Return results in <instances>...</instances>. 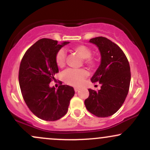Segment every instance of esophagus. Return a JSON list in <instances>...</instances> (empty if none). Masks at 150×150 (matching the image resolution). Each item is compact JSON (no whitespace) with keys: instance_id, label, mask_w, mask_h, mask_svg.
Masks as SVG:
<instances>
[{"instance_id":"1","label":"esophagus","mask_w":150,"mask_h":150,"mask_svg":"<svg viewBox=\"0 0 150 150\" xmlns=\"http://www.w3.org/2000/svg\"><path fill=\"white\" fill-rule=\"evenodd\" d=\"M74 89H75V92H79V91H80V89L77 88V87H75V88Z\"/></svg>"}]
</instances>
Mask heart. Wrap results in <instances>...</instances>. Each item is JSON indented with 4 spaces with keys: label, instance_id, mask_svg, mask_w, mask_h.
Here are the masks:
<instances>
[{
    "label": "heart",
    "instance_id": "1",
    "mask_svg": "<svg viewBox=\"0 0 150 150\" xmlns=\"http://www.w3.org/2000/svg\"><path fill=\"white\" fill-rule=\"evenodd\" d=\"M73 50L77 53L81 58L85 59V63L93 66L95 61L91 57L92 51L88 46L85 45H77L74 46ZM66 53L63 49L58 51L56 55V63L59 68H62L65 65ZM88 75V72L85 69H68L65 70L63 73V78L65 82L68 85L79 87L82 84L85 79Z\"/></svg>",
    "mask_w": 150,
    "mask_h": 150
}]
</instances>
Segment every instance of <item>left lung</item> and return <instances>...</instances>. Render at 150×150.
Segmentation results:
<instances>
[{
	"label": "left lung",
	"instance_id": "obj_1",
	"mask_svg": "<svg viewBox=\"0 0 150 150\" xmlns=\"http://www.w3.org/2000/svg\"><path fill=\"white\" fill-rule=\"evenodd\" d=\"M89 42L97 46L101 63L91 78L92 83H99L98 92L89 89L85 99L86 108L97 117L112 116L121 107L128 95L131 75L128 61L121 49L107 38L99 37Z\"/></svg>",
	"mask_w": 150,
	"mask_h": 150
}]
</instances>
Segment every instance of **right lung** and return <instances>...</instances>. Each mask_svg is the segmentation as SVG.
Here are the masks:
<instances>
[{
	"mask_svg": "<svg viewBox=\"0 0 150 150\" xmlns=\"http://www.w3.org/2000/svg\"><path fill=\"white\" fill-rule=\"evenodd\" d=\"M51 39H39L26 51L19 70V83L26 104L41 119L53 121L66 114L70 101L75 94L73 87L62 85L50 87L58 73L56 53L69 44Z\"/></svg>",
	"mask_w": 150,
	"mask_h": 150,
	"instance_id": "obj_1",
	"label": "right lung"
}]
</instances>
